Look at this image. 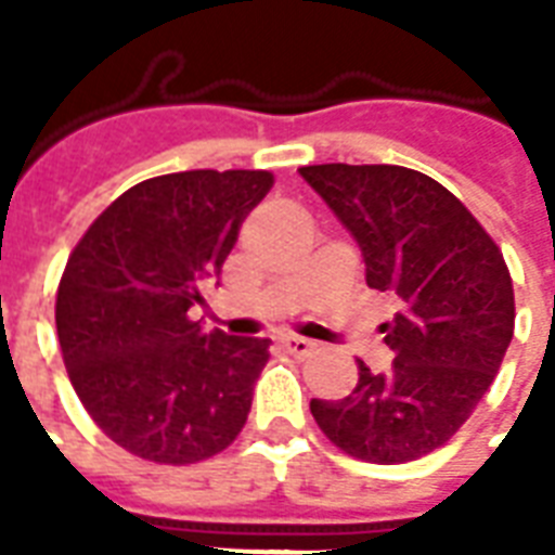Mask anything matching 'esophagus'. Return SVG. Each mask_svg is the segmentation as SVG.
Wrapping results in <instances>:
<instances>
[{
    "label": "esophagus",
    "mask_w": 555,
    "mask_h": 555,
    "mask_svg": "<svg viewBox=\"0 0 555 555\" xmlns=\"http://www.w3.org/2000/svg\"><path fill=\"white\" fill-rule=\"evenodd\" d=\"M282 348H285L287 354H294L302 360V357H308L313 351V343L305 337H296V334H287V337H282Z\"/></svg>",
    "instance_id": "obj_1"
}]
</instances>
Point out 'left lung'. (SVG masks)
Segmentation results:
<instances>
[{"instance_id": "1", "label": "left lung", "mask_w": 555, "mask_h": 555, "mask_svg": "<svg viewBox=\"0 0 555 555\" xmlns=\"http://www.w3.org/2000/svg\"><path fill=\"white\" fill-rule=\"evenodd\" d=\"M299 176L354 235L365 285L400 302L379 328L391 369L360 360L354 391L313 397V421L371 464L429 455L464 426L507 354L516 305L504 256L473 212L423 172L320 164Z\"/></svg>"}]
</instances>
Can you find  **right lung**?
Wrapping results in <instances>:
<instances>
[{"mask_svg": "<svg viewBox=\"0 0 555 555\" xmlns=\"http://www.w3.org/2000/svg\"><path fill=\"white\" fill-rule=\"evenodd\" d=\"M273 186L261 169L150 178L108 204L56 291L65 371L91 421L126 452L184 466L242 431L270 339L190 317L218 285L244 216Z\"/></svg>", "mask_w": 555, "mask_h": 555, "instance_id": "right-lung-1", "label": "right lung"}]
</instances>
